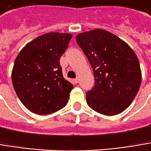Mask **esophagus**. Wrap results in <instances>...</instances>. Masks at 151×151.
Listing matches in <instances>:
<instances>
[{
	"label": "esophagus",
	"mask_w": 151,
	"mask_h": 151,
	"mask_svg": "<svg viewBox=\"0 0 151 151\" xmlns=\"http://www.w3.org/2000/svg\"><path fill=\"white\" fill-rule=\"evenodd\" d=\"M74 82L76 84V83H78L79 82V77H76V79H74Z\"/></svg>",
	"instance_id": "esophagus-1"
}]
</instances>
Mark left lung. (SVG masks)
Wrapping results in <instances>:
<instances>
[{"label":"left lung","mask_w":151,"mask_h":151,"mask_svg":"<svg viewBox=\"0 0 151 151\" xmlns=\"http://www.w3.org/2000/svg\"><path fill=\"white\" fill-rule=\"evenodd\" d=\"M76 39L93 71L95 84L87 92L88 105L107 116L122 113L134 100L142 81L139 61L133 50L103 29L79 33Z\"/></svg>","instance_id":"obj_1"}]
</instances>
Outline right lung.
I'll list each match as a JSON object with an SVG mask.
<instances>
[{"label":"right lung","instance_id":"obj_1","mask_svg":"<svg viewBox=\"0 0 151 151\" xmlns=\"http://www.w3.org/2000/svg\"><path fill=\"white\" fill-rule=\"evenodd\" d=\"M72 35L48 32L26 45L12 70L17 96L32 113L46 115L66 106L74 86L63 76L59 60Z\"/></svg>","mask_w":151,"mask_h":151}]
</instances>
